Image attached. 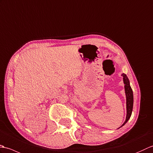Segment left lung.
<instances>
[{
    "label": "left lung",
    "instance_id": "8db88e82",
    "mask_svg": "<svg viewBox=\"0 0 153 153\" xmlns=\"http://www.w3.org/2000/svg\"><path fill=\"white\" fill-rule=\"evenodd\" d=\"M122 76H123V81L124 83V88H125V93L126 96V110H127V114L126 120L124 124L121 126L120 127L127 123L128 120L130 119L131 114L132 113V109H133V104H134V96L133 91H132L130 85V81H129L128 78L127 77L126 74H123Z\"/></svg>",
    "mask_w": 153,
    "mask_h": 153
}]
</instances>
